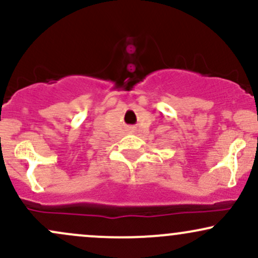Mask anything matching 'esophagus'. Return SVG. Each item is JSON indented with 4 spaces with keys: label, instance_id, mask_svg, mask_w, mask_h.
Instances as JSON below:
<instances>
[{
    "label": "esophagus",
    "instance_id": "esophagus-1",
    "mask_svg": "<svg viewBox=\"0 0 258 258\" xmlns=\"http://www.w3.org/2000/svg\"><path fill=\"white\" fill-rule=\"evenodd\" d=\"M128 131H130V132H135L134 127H128Z\"/></svg>",
    "mask_w": 258,
    "mask_h": 258
}]
</instances>
